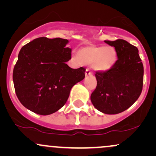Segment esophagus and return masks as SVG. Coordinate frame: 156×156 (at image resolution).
Listing matches in <instances>:
<instances>
[{"mask_svg":"<svg viewBox=\"0 0 156 156\" xmlns=\"http://www.w3.org/2000/svg\"><path fill=\"white\" fill-rule=\"evenodd\" d=\"M85 75L86 76H92V72H90V70H89V69H86V72H85Z\"/></svg>","mask_w":156,"mask_h":156,"instance_id":"34e87169","label":"esophagus"}]
</instances>
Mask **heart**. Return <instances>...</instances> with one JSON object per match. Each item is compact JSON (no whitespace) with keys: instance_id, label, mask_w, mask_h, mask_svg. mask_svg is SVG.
<instances>
[{"instance_id":"1","label":"heart","mask_w":156,"mask_h":156,"mask_svg":"<svg viewBox=\"0 0 156 156\" xmlns=\"http://www.w3.org/2000/svg\"><path fill=\"white\" fill-rule=\"evenodd\" d=\"M77 58L80 64L88 65L95 71L108 72L115 65L117 60V51L112 46H86L78 50Z\"/></svg>"}]
</instances>
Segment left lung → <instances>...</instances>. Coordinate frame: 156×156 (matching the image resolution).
Returning <instances> with one entry per match:
<instances>
[{"label": "left lung", "instance_id": "left-lung-1", "mask_svg": "<svg viewBox=\"0 0 156 156\" xmlns=\"http://www.w3.org/2000/svg\"><path fill=\"white\" fill-rule=\"evenodd\" d=\"M104 42L114 47L118 59L108 72H96L91 101L100 112L116 114L130 108L140 96L144 67L136 47L124 39Z\"/></svg>", "mask_w": 156, "mask_h": 156}]
</instances>
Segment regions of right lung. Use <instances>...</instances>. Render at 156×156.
Wrapping results in <instances>:
<instances>
[{"label":"right lung","instance_id":"1","mask_svg":"<svg viewBox=\"0 0 156 156\" xmlns=\"http://www.w3.org/2000/svg\"><path fill=\"white\" fill-rule=\"evenodd\" d=\"M67 39L39 37L21 48L13 70L17 98L26 108L49 115L64 106L75 84L85 78L86 69L66 64L72 50Z\"/></svg>","mask_w":156,"mask_h":156}]
</instances>
